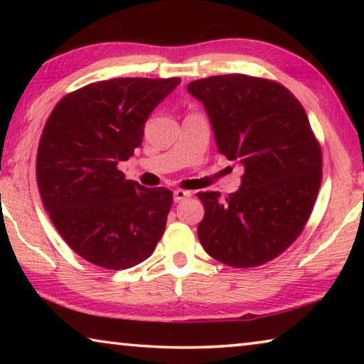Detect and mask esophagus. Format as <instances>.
I'll return each instance as SVG.
<instances>
[{"label":"esophagus","instance_id":"34e87169","mask_svg":"<svg viewBox=\"0 0 364 364\" xmlns=\"http://www.w3.org/2000/svg\"><path fill=\"white\" fill-rule=\"evenodd\" d=\"M191 196V193L189 191H183V189H176L175 193H173V200L175 202H181V200H184L186 199V197H189Z\"/></svg>","mask_w":364,"mask_h":364}]
</instances>
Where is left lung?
Wrapping results in <instances>:
<instances>
[{
    "label": "left lung",
    "instance_id": "8db88e82",
    "mask_svg": "<svg viewBox=\"0 0 364 364\" xmlns=\"http://www.w3.org/2000/svg\"><path fill=\"white\" fill-rule=\"evenodd\" d=\"M188 91L204 104L218 152L244 167L225 200L217 191L197 194L205 208L197 236L215 260L260 267L304 231L321 184V146L304 106L273 80L215 75Z\"/></svg>",
    "mask_w": 364,
    "mask_h": 364
}]
</instances>
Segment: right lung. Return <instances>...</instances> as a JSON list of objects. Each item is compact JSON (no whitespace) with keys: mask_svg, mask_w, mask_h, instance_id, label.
Listing matches in <instances>:
<instances>
[{"mask_svg":"<svg viewBox=\"0 0 364 364\" xmlns=\"http://www.w3.org/2000/svg\"><path fill=\"white\" fill-rule=\"evenodd\" d=\"M181 78H112L60 100L36 154L40 196L64 241L86 262L127 269L149 258L173 193L125 180L119 170L141 146L147 117Z\"/></svg>","mask_w":364,"mask_h":364,"instance_id":"1","label":"right lung"}]
</instances>
